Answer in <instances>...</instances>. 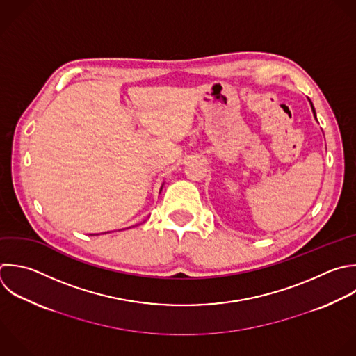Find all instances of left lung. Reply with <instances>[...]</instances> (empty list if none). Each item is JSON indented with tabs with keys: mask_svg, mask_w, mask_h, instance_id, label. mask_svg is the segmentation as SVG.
<instances>
[{
	"mask_svg": "<svg viewBox=\"0 0 356 356\" xmlns=\"http://www.w3.org/2000/svg\"><path fill=\"white\" fill-rule=\"evenodd\" d=\"M310 104H312V103H310ZM312 110H313V114H314V115H316V113H314V107H313V104H312Z\"/></svg>",
	"mask_w": 356,
	"mask_h": 356,
	"instance_id": "1",
	"label": "left lung"
}]
</instances>
